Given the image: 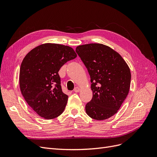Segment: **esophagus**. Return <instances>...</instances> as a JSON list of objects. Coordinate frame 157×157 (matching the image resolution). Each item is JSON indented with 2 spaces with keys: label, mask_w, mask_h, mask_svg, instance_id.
Masks as SVG:
<instances>
[{
  "label": "esophagus",
  "mask_w": 157,
  "mask_h": 157,
  "mask_svg": "<svg viewBox=\"0 0 157 157\" xmlns=\"http://www.w3.org/2000/svg\"><path fill=\"white\" fill-rule=\"evenodd\" d=\"M80 91V88L78 87H75L74 89V92H78Z\"/></svg>",
  "instance_id": "obj_1"
}]
</instances>
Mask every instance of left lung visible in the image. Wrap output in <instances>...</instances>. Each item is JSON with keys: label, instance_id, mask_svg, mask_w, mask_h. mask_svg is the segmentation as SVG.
I'll return each instance as SVG.
<instances>
[{"label": "left lung", "instance_id": "1", "mask_svg": "<svg viewBox=\"0 0 157 157\" xmlns=\"http://www.w3.org/2000/svg\"><path fill=\"white\" fill-rule=\"evenodd\" d=\"M88 69L93 96L86 112L93 119H107L116 114L129 92L131 73L121 56L101 44H88L76 48Z\"/></svg>", "mask_w": 157, "mask_h": 157}]
</instances>
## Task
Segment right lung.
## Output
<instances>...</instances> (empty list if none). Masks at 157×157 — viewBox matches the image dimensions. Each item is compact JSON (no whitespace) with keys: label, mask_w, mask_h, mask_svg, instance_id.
Wrapping results in <instances>:
<instances>
[{"label":"right lung","mask_w":157,"mask_h":157,"mask_svg":"<svg viewBox=\"0 0 157 157\" xmlns=\"http://www.w3.org/2000/svg\"><path fill=\"white\" fill-rule=\"evenodd\" d=\"M76 57L69 46L46 43L31 50L23 59L20 90L28 105L40 117L52 119L63 112L68 96L62 92L58 71Z\"/></svg>","instance_id":"1"}]
</instances>
